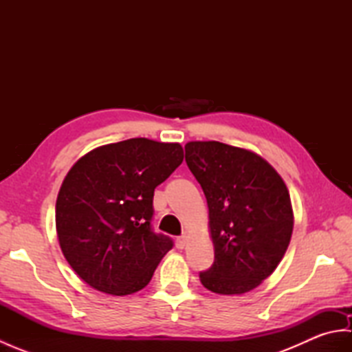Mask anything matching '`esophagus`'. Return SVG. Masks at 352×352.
<instances>
[{
    "instance_id": "34e87169",
    "label": "esophagus",
    "mask_w": 352,
    "mask_h": 352,
    "mask_svg": "<svg viewBox=\"0 0 352 352\" xmlns=\"http://www.w3.org/2000/svg\"><path fill=\"white\" fill-rule=\"evenodd\" d=\"M186 242H188V234L183 233L180 237L177 239V243H178V248H184L186 246Z\"/></svg>"
}]
</instances>
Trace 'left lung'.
Masks as SVG:
<instances>
[{
  "label": "left lung",
  "instance_id": "8db88e82",
  "mask_svg": "<svg viewBox=\"0 0 352 352\" xmlns=\"http://www.w3.org/2000/svg\"><path fill=\"white\" fill-rule=\"evenodd\" d=\"M186 163L203 188L214 261L199 272L214 294L256 289L286 252L294 212L289 190L271 164L248 149L216 140L188 142Z\"/></svg>",
  "mask_w": 352,
  "mask_h": 352
}]
</instances>
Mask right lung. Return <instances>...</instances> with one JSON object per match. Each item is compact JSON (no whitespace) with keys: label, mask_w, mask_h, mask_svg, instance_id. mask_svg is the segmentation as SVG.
<instances>
[{"label":"right lung","mask_w":352,"mask_h":352,"mask_svg":"<svg viewBox=\"0 0 352 352\" xmlns=\"http://www.w3.org/2000/svg\"><path fill=\"white\" fill-rule=\"evenodd\" d=\"M183 162L180 144L136 138L92 149L56 203L65 258L81 280L122 296L144 289L174 242L151 226L154 189Z\"/></svg>","instance_id":"1"}]
</instances>
